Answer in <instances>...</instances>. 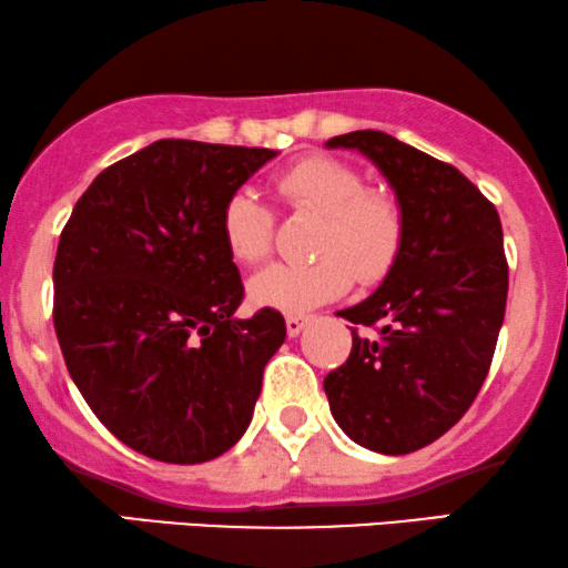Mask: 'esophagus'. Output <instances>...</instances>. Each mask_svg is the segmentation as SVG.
<instances>
[{"mask_svg": "<svg viewBox=\"0 0 568 568\" xmlns=\"http://www.w3.org/2000/svg\"><path fill=\"white\" fill-rule=\"evenodd\" d=\"M306 325H308L306 314H288V317H285V329H288V337L301 335V329H304Z\"/></svg>", "mask_w": 568, "mask_h": 568, "instance_id": "obj_1", "label": "esophagus"}]
</instances>
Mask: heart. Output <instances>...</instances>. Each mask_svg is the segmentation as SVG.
Here are the masks:
<instances>
[{"instance_id": "heart-1", "label": "heart", "mask_w": 568, "mask_h": 568, "mask_svg": "<svg viewBox=\"0 0 568 568\" xmlns=\"http://www.w3.org/2000/svg\"><path fill=\"white\" fill-rule=\"evenodd\" d=\"M277 193L298 212L320 217L306 264H270L248 280L256 306L306 312L348 291L351 280L372 285L396 264L404 246V212L387 193L364 189L346 162L308 156L277 175ZM222 243L239 264L270 254L275 220L254 191H235L222 206Z\"/></svg>"}]
</instances>
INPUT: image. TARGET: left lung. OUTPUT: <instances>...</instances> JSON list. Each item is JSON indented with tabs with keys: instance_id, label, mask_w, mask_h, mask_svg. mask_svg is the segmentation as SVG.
Masks as SVG:
<instances>
[{
	"instance_id": "8db88e82",
	"label": "left lung",
	"mask_w": 568,
	"mask_h": 568,
	"mask_svg": "<svg viewBox=\"0 0 568 568\" xmlns=\"http://www.w3.org/2000/svg\"><path fill=\"white\" fill-rule=\"evenodd\" d=\"M325 146L367 156L404 212L396 264L337 312L377 335L351 333L346 364L325 377L329 412L354 443L404 456L448 433L485 383L508 296L504 227L462 172L393 135L354 131Z\"/></svg>"
}]
</instances>
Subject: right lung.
I'll return each instance as SVG.
<instances>
[{
    "label": "right lung",
    "mask_w": 568,
    "mask_h": 568,
    "mask_svg": "<svg viewBox=\"0 0 568 568\" xmlns=\"http://www.w3.org/2000/svg\"><path fill=\"white\" fill-rule=\"evenodd\" d=\"M272 149L164 139L99 172L60 235L54 329L85 404L128 448L201 464L246 433L285 341L275 308L239 320L225 201Z\"/></svg>",
    "instance_id": "1"
}]
</instances>
